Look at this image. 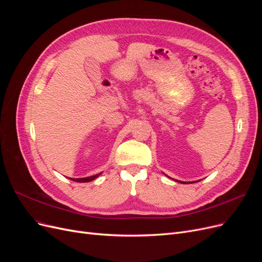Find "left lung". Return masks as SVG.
Masks as SVG:
<instances>
[{
	"instance_id": "obj_1",
	"label": "left lung",
	"mask_w": 262,
	"mask_h": 262,
	"mask_svg": "<svg viewBox=\"0 0 262 262\" xmlns=\"http://www.w3.org/2000/svg\"><path fill=\"white\" fill-rule=\"evenodd\" d=\"M179 182H181V184H185V182H182V181H179ZM194 182H196V181H194Z\"/></svg>"
}]
</instances>
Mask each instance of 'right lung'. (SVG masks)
<instances>
[{
	"label": "right lung",
	"instance_id": "add662e5",
	"mask_svg": "<svg viewBox=\"0 0 262 262\" xmlns=\"http://www.w3.org/2000/svg\"><path fill=\"white\" fill-rule=\"evenodd\" d=\"M101 172H99V173H96V175H93V176H89V177H83V178H69V179H71V180H73V181H76V182H89V181H92V180H94L95 178H97L99 175H100Z\"/></svg>",
	"mask_w": 262,
	"mask_h": 262
}]
</instances>
